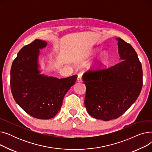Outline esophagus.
<instances>
[{
	"instance_id": "34e87169",
	"label": "esophagus",
	"mask_w": 152,
	"mask_h": 152,
	"mask_svg": "<svg viewBox=\"0 0 152 152\" xmlns=\"http://www.w3.org/2000/svg\"><path fill=\"white\" fill-rule=\"evenodd\" d=\"M77 80L78 82L79 83H81L83 81L82 80V77H81V75L80 74H78L77 75Z\"/></svg>"
}]
</instances>
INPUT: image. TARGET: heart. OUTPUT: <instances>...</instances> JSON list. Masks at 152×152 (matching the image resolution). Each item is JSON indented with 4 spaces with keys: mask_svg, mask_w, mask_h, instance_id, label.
Masks as SVG:
<instances>
[{
    "mask_svg": "<svg viewBox=\"0 0 152 152\" xmlns=\"http://www.w3.org/2000/svg\"><path fill=\"white\" fill-rule=\"evenodd\" d=\"M105 54H103V55H102V57H101L100 61H103V60H105Z\"/></svg>",
    "mask_w": 152,
    "mask_h": 152,
    "instance_id": "1",
    "label": "heart"
}]
</instances>
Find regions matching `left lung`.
Segmentation results:
<instances>
[{
	"label": "left lung",
	"instance_id": "1",
	"mask_svg": "<svg viewBox=\"0 0 152 152\" xmlns=\"http://www.w3.org/2000/svg\"><path fill=\"white\" fill-rule=\"evenodd\" d=\"M116 39L121 61L107 68H101L100 63L83 75L86 108L93 118L103 121L124 113L138 98L143 85L142 65L136 52L124 40Z\"/></svg>",
	"mask_w": 152,
	"mask_h": 152
}]
</instances>
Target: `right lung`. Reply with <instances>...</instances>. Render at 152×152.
Returning <instances> with one entry per match:
<instances>
[{
    "mask_svg": "<svg viewBox=\"0 0 152 152\" xmlns=\"http://www.w3.org/2000/svg\"><path fill=\"white\" fill-rule=\"evenodd\" d=\"M46 45L45 41L35 39L24 46L10 70V88L15 102L31 116L43 119L57 114L64 97L77 78V75L58 79L39 74V49Z\"/></svg>",
    "mask_w": 152,
    "mask_h": 152,
    "instance_id": "obj_1",
    "label": "right lung"
}]
</instances>
